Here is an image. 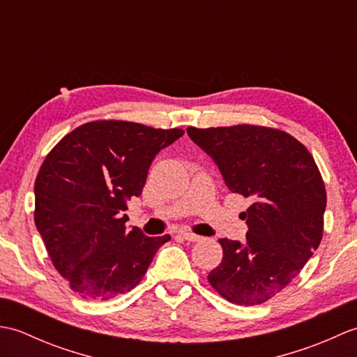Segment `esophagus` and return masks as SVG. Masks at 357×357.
I'll use <instances>...</instances> for the list:
<instances>
[{
	"instance_id": "esophagus-1",
	"label": "esophagus",
	"mask_w": 357,
	"mask_h": 357,
	"mask_svg": "<svg viewBox=\"0 0 357 357\" xmlns=\"http://www.w3.org/2000/svg\"><path fill=\"white\" fill-rule=\"evenodd\" d=\"M181 234H183V238H184L185 241H188V242H198V241L202 239V238L199 236V234H195V233H192V231H183Z\"/></svg>"
}]
</instances>
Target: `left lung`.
<instances>
[{"instance_id":"8db88e82","label":"left lung","mask_w":357,"mask_h":357,"mask_svg":"<svg viewBox=\"0 0 357 357\" xmlns=\"http://www.w3.org/2000/svg\"><path fill=\"white\" fill-rule=\"evenodd\" d=\"M230 192L252 199L241 213L247 241L219 239L222 261L208 282L231 304H264L291 282L321 244L327 192L312 153L278 128L188 127Z\"/></svg>"}]
</instances>
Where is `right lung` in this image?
Returning a JSON list of instances; mask_svg holds the SVG:
<instances>
[{
	"label": "right lung",
	"instance_id": "right-lung-1",
	"mask_svg": "<svg viewBox=\"0 0 357 357\" xmlns=\"http://www.w3.org/2000/svg\"><path fill=\"white\" fill-rule=\"evenodd\" d=\"M184 130L128 121L75 128L45 156L35 181V225L50 259L82 299L109 301L138 285L169 234L126 229L127 202L150 164Z\"/></svg>",
	"mask_w": 357,
	"mask_h": 357
}]
</instances>
